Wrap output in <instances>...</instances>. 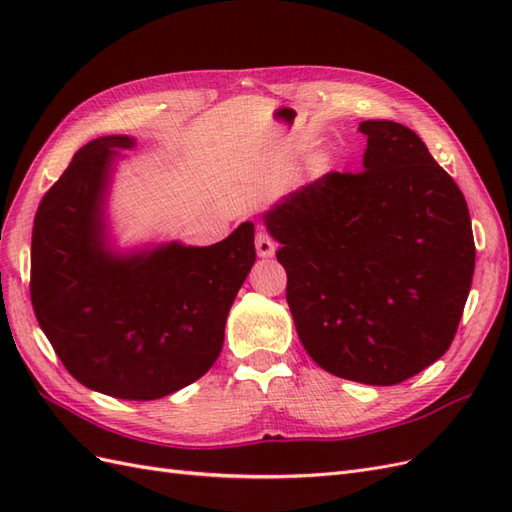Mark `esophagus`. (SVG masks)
<instances>
[{
	"instance_id": "34e87169",
	"label": "esophagus",
	"mask_w": 512,
	"mask_h": 512,
	"mask_svg": "<svg viewBox=\"0 0 512 512\" xmlns=\"http://www.w3.org/2000/svg\"><path fill=\"white\" fill-rule=\"evenodd\" d=\"M275 252V241L271 239V235L267 230H258L256 232V254L260 258H269Z\"/></svg>"
}]
</instances>
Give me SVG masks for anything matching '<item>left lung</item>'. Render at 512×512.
I'll use <instances>...</instances> for the list:
<instances>
[{
	"label": "left lung",
	"mask_w": 512,
	"mask_h": 512,
	"mask_svg": "<svg viewBox=\"0 0 512 512\" xmlns=\"http://www.w3.org/2000/svg\"><path fill=\"white\" fill-rule=\"evenodd\" d=\"M361 173H327L265 213L286 301L329 374L391 386L451 346L474 275L466 198L410 128L363 121Z\"/></svg>",
	"instance_id": "8db88e82"
}]
</instances>
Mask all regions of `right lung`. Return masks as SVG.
<instances>
[{"label": "right lung", "mask_w": 512, "mask_h": 512, "mask_svg": "<svg viewBox=\"0 0 512 512\" xmlns=\"http://www.w3.org/2000/svg\"><path fill=\"white\" fill-rule=\"evenodd\" d=\"M132 136H100L74 153L44 194L32 237V305L40 329L87 389L149 401L205 376L250 273L254 224L209 247L168 241L117 252L106 198Z\"/></svg>", "instance_id": "1"}]
</instances>
